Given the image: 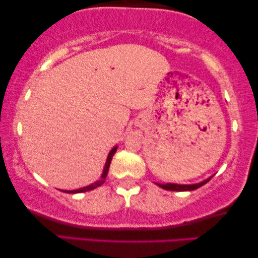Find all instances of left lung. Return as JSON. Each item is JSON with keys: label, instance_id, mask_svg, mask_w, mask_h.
Listing matches in <instances>:
<instances>
[{"label": "left lung", "instance_id": "left-lung-1", "mask_svg": "<svg viewBox=\"0 0 258 258\" xmlns=\"http://www.w3.org/2000/svg\"><path fill=\"white\" fill-rule=\"evenodd\" d=\"M213 177V176H211ZM211 177L204 179L203 182L196 183V184H175V183H167V184H161V183H156L158 186H161L162 189L165 190H171V191H190V190H195L200 186L206 184L207 182H209Z\"/></svg>", "mask_w": 258, "mask_h": 258}]
</instances>
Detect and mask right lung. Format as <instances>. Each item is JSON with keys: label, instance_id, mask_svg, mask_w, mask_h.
<instances>
[{"label": "right lung", "instance_id": "right-lung-1", "mask_svg": "<svg viewBox=\"0 0 258 258\" xmlns=\"http://www.w3.org/2000/svg\"><path fill=\"white\" fill-rule=\"evenodd\" d=\"M116 150H117V147H114L112 149L110 150V153L108 155V158H107V162H105V165H104V169H103V172H102L101 175V178L96 181L95 183H91V184L84 186V188H81V189H76V190H67L64 192H68V194H79V192H84V191H89V190H93L95 188H97V186H100L103 184L105 182V177H107L108 175V170H109V167H110V163H111V160H112V156H114V154L116 153Z\"/></svg>", "mask_w": 258, "mask_h": 258}]
</instances>
